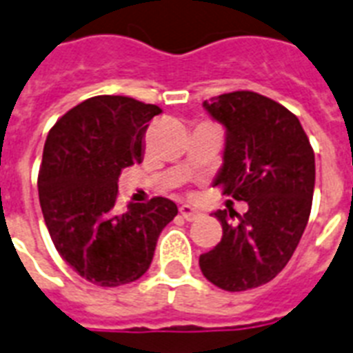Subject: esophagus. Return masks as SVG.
<instances>
[{"instance_id":"obj_1","label":"esophagus","mask_w":353,"mask_h":353,"mask_svg":"<svg viewBox=\"0 0 353 353\" xmlns=\"http://www.w3.org/2000/svg\"><path fill=\"white\" fill-rule=\"evenodd\" d=\"M179 214H181L187 221H194L196 218H199V216H201L198 210L192 209L190 205H181V207H179Z\"/></svg>"}]
</instances>
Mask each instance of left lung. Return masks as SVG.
Returning <instances> with one entry per match:
<instances>
[{"label": "left lung", "mask_w": 353, "mask_h": 353, "mask_svg": "<svg viewBox=\"0 0 353 353\" xmlns=\"http://www.w3.org/2000/svg\"><path fill=\"white\" fill-rule=\"evenodd\" d=\"M203 106L227 130L214 185L249 210H216L223 236L199 256V268L221 290H252L273 280L301 241L312 212L315 154L296 115L260 93L232 91Z\"/></svg>", "instance_id": "1"}]
</instances>
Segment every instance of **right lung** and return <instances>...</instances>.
Here are the masks:
<instances>
[{
	"mask_svg": "<svg viewBox=\"0 0 353 353\" xmlns=\"http://www.w3.org/2000/svg\"><path fill=\"white\" fill-rule=\"evenodd\" d=\"M161 108L121 95L80 102L51 128L38 196L60 256L91 284L117 288L141 279L161 231L177 214L166 198L119 210L122 168L143 161V137Z\"/></svg>",
	"mask_w": 353,
	"mask_h": 353,
	"instance_id": "obj_1",
	"label": "right lung"
}]
</instances>
